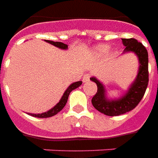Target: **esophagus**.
I'll return each instance as SVG.
<instances>
[{
	"label": "esophagus",
	"mask_w": 158,
	"mask_h": 158,
	"mask_svg": "<svg viewBox=\"0 0 158 158\" xmlns=\"http://www.w3.org/2000/svg\"><path fill=\"white\" fill-rule=\"evenodd\" d=\"M89 78H90V75H89V73H86L85 75L83 76V82H88L89 80Z\"/></svg>",
	"instance_id": "obj_1"
}]
</instances>
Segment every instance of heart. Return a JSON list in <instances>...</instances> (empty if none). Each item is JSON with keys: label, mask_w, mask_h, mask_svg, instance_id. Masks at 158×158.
Here are the masks:
<instances>
[{"label": "heart", "mask_w": 158, "mask_h": 158, "mask_svg": "<svg viewBox=\"0 0 158 158\" xmlns=\"http://www.w3.org/2000/svg\"><path fill=\"white\" fill-rule=\"evenodd\" d=\"M107 46L105 45H96L95 46L94 48H93L92 52L94 54H96L97 56H102L103 55L104 53H106L107 52Z\"/></svg>", "instance_id": "obj_1"}]
</instances>
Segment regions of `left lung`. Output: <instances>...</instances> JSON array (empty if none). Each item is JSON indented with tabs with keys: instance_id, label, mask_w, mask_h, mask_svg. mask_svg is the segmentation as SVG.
Instances as JSON below:
<instances>
[{
	"instance_id": "8db88e82",
	"label": "left lung",
	"mask_w": 158,
	"mask_h": 158,
	"mask_svg": "<svg viewBox=\"0 0 158 158\" xmlns=\"http://www.w3.org/2000/svg\"><path fill=\"white\" fill-rule=\"evenodd\" d=\"M125 48L123 54L133 52L139 61V69L135 80L124 94L119 97H110L103 83L96 77L90 80L96 83L97 92L93 96V106L100 113L107 116H118L133 110L142 99L148 85V52L146 47L135 39H122Z\"/></svg>"
}]
</instances>
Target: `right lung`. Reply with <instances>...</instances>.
<instances>
[{
  "mask_svg": "<svg viewBox=\"0 0 158 158\" xmlns=\"http://www.w3.org/2000/svg\"><path fill=\"white\" fill-rule=\"evenodd\" d=\"M45 42H47V43H50L51 45H54L56 47H57V48L61 49V50H68V45H66L64 43H62V42H55V41H52V40H45ZM82 85V81H77V82H74L71 84L67 88V89L65 90V92L63 93V95H62V98L60 99L58 102L56 104L55 106H53L52 108H51L50 110H48L47 112H45V113H29L28 114L29 115H31L33 117H37V118H50V117H52L56 115V113H58L65 106L66 103L68 102V99H69V94L71 93L72 90L73 89H77L78 87Z\"/></svg>",
  "mask_w": 158,
  "mask_h": 158,
  "instance_id": "obj_1",
  "label": "right lung"
}]
</instances>
